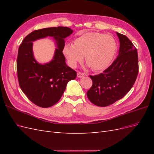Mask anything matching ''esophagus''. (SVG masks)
I'll return each mask as SVG.
<instances>
[{
	"label": "esophagus",
	"mask_w": 154,
	"mask_h": 154,
	"mask_svg": "<svg viewBox=\"0 0 154 154\" xmlns=\"http://www.w3.org/2000/svg\"><path fill=\"white\" fill-rule=\"evenodd\" d=\"M85 76V73H83L81 72H78L77 74V77L78 78H83Z\"/></svg>",
	"instance_id": "obj_1"
}]
</instances>
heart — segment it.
I'll return each mask as SVG.
<instances>
[{"mask_svg": "<svg viewBox=\"0 0 154 154\" xmlns=\"http://www.w3.org/2000/svg\"><path fill=\"white\" fill-rule=\"evenodd\" d=\"M117 49L114 37L97 32H86L74 40V44L64 45L63 53L69 66L75 67L85 57L86 63L94 71L108 67Z\"/></svg>", "mask_w": 154, "mask_h": 154, "instance_id": "heart-1", "label": "heart"}]
</instances>
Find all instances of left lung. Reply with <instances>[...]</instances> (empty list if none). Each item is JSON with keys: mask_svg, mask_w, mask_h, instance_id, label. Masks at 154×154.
<instances>
[{"mask_svg": "<svg viewBox=\"0 0 154 154\" xmlns=\"http://www.w3.org/2000/svg\"><path fill=\"white\" fill-rule=\"evenodd\" d=\"M116 34L120 42L117 58L102 73L90 76L92 85L87 96L99 106H109L123 97L133 87L139 72L136 48L125 35Z\"/></svg>", "mask_w": 154, "mask_h": 154, "instance_id": "1", "label": "left lung"}]
</instances>
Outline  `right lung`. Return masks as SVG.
<instances>
[{
	"label": "right lung",
	"instance_id": "obj_1",
	"mask_svg": "<svg viewBox=\"0 0 154 154\" xmlns=\"http://www.w3.org/2000/svg\"><path fill=\"white\" fill-rule=\"evenodd\" d=\"M73 31L67 27H48L31 32L19 46L17 60L18 83L22 92L36 105L48 108L61 98L67 83L76 77V72L67 66L62 53L64 39ZM47 36L56 40L57 48L53 60L40 64L32 53V42Z\"/></svg>",
	"mask_w": 154,
	"mask_h": 154
}]
</instances>
